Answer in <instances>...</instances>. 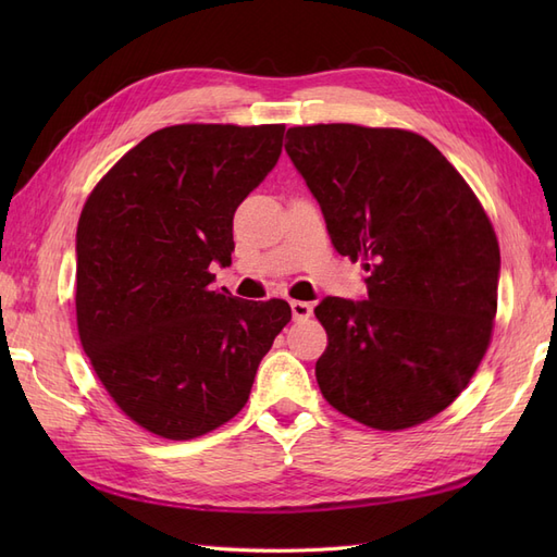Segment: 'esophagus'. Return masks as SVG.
I'll return each instance as SVG.
<instances>
[{"label":"esophagus","instance_id":"obj_1","mask_svg":"<svg viewBox=\"0 0 557 557\" xmlns=\"http://www.w3.org/2000/svg\"><path fill=\"white\" fill-rule=\"evenodd\" d=\"M290 309H293V318L295 320H305L313 313V307L309 305V301H290Z\"/></svg>","mask_w":557,"mask_h":557}]
</instances>
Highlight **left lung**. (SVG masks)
Here are the masks:
<instances>
[{"label":"left lung","instance_id":"1","mask_svg":"<svg viewBox=\"0 0 557 557\" xmlns=\"http://www.w3.org/2000/svg\"><path fill=\"white\" fill-rule=\"evenodd\" d=\"M285 137L336 252L369 272L367 299L315 307L327 332L320 393L369 428L425 423L465 391L491 344L495 230L458 170L416 132L332 123Z\"/></svg>","mask_w":557,"mask_h":557}]
</instances>
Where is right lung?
Returning <instances> with one entry per match:
<instances>
[{
  "mask_svg": "<svg viewBox=\"0 0 557 557\" xmlns=\"http://www.w3.org/2000/svg\"><path fill=\"white\" fill-rule=\"evenodd\" d=\"M285 125H172L95 185L76 230V323L117 407L185 442L237 416L260 360L290 323L283 299L213 290L232 221L274 170Z\"/></svg>",
  "mask_w": 557,
  "mask_h": 557,
  "instance_id": "right-lung-1",
  "label": "right lung"
}]
</instances>
